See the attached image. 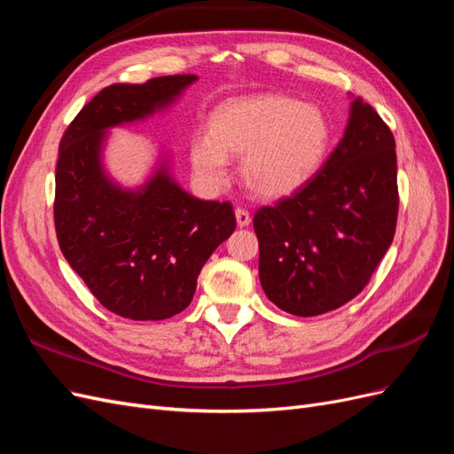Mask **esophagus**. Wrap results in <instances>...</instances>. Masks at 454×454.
Wrapping results in <instances>:
<instances>
[{
  "label": "esophagus",
  "instance_id": "1",
  "mask_svg": "<svg viewBox=\"0 0 454 454\" xmlns=\"http://www.w3.org/2000/svg\"><path fill=\"white\" fill-rule=\"evenodd\" d=\"M237 223H239V227H248L250 225V222H252V215H250V212L248 210H244V208H237Z\"/></svg>",
  "mask_w": 454,
  "mask_h": 454
}]
</instances>
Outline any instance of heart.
Masks as SVG:
<instances>
[{
	"instance_id": "obj_1",
	"label": "heart",
	"mask_w": 454,
	"mask_h": 454,
	"mask_svg": "<svg viewBox=\"0 0 454 454\" xmlns=\"http://www.w3.org/2000/svg\"><path fill=\"white\" fill-rule=\"evenodd\" d=\"M329 125L318 107L278 94L229 100L210 119V132L191 140V164L202 182L222 185L229 157H244V182L255 195L280 199L295 193L320 168Z\"/></svg>"
}]
</instances>
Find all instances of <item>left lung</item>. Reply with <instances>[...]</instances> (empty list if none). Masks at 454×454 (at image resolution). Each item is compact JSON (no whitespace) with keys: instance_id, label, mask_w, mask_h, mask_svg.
<instances>
[{"instance_id":"1","label":"left lung","mask_w":454,"mask_h":454,"mask_svg":"<svg viewBox=\"0 0 454 454\" xmlns=\"http://www.w3.org/2000/svg\"><path fill=\"white\" fill-rule=\"evenodd\" d=\"M397 208L392 130L356 98L345 136L324 167L292 197L254 215L265 295L295 316L348 303L390 248Z\"/></svg>"}]
</instances>
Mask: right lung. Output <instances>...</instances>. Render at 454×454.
I'll use <instances>...</instances> for the list:
<instances>
[{"instance_id": "obj_1", "label": "right lung", "mask_w": 454, "mask_h": 454, "mask_svg": "<svg viewBox=\"0 0 454 454\" xmlns=\"http://www.w3.org/2000/svg\"><path fill=\"white\" fill-rule=\"evenodd\" d=\"M197 75L115 83L66 129L57 162L54 229L70 267L102 307L130 320H164L189 307L214 250L237 227L231 202L199 200L160 168L142 191L107 180L104 130L168 106Z\"/></svg>"}]
</instances>
